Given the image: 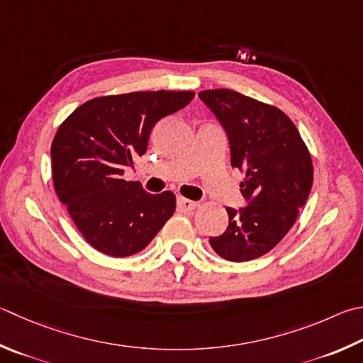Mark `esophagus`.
I'll list each match as a JSON object with an SVG mask.
<instances>
[{"label": "esophagus", "mask_w": 363, "mask_h": 363, "mask_svg": "<svg viewBox=\"0 0 363 363\" xmlns=\"http://www.w3.org/2000/svg\"><path fill=\"white\" fill-rule=\"evenodd\" d=\"M196 208V203L189 200V199H184V196H179L177 199V209L179 211H184V213H189V211H192Z\"/></svg>", "instance_id": "obj_1"}]
</instances>
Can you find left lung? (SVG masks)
<instances>
[{
    "instance_id": "1",
    "label": "left lung",
    "mask_w": 363,
    "mask_h": 363,
    "mask_svg": "<svg viewBox=\"0 0 363 363\" xmlns=\"http://www.w3.org/2000/svg\"><path fill=\"white\" fill-rule=\"evenodd\" d=\"M200 100L225 130L232 167L247 206L227 208L228 227L209 245L225 260L262 257L284 238L313 186V162L294 122L281 109L235 90H203Z\"/></svg>"
}]
</instances>
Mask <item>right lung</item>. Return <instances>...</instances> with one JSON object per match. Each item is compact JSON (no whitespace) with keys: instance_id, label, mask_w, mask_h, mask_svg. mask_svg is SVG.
<instances>
[{"instance_id":"right-lung-1","label":"right lung","mask_w":363,"mask_h":363,"mask_svg":"<svg viewBox=\"0 0 363 363\" xmlns=\"http://www.w3.org/2000/svg\"><path fill=\"white\" fill-rule=\"evenodd\" d=\"M194 96L169 90L100 96L60 125L50 149L55 192L96 250L111 257L140 252L173 216V192L147 194L123 173L146 154L154 125Z\"/></svg>"}]
</instances>
